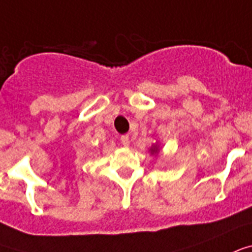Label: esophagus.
I'll use <instances>...</instances> for the list:
<instances>
[{
	"instance_id": "obj_1",
	"label": "esophagus",
	"mask_w": 252,
	"mask_h": 252,
	"mask_svg": "<svg viewBox=\"0 0 252 252\" xmlns=\"http://www.w3.org/2000/svg\"><path fill=\"white\" fill-rule=\"evenodd\" d=\"M121 143L124 144L125 147H127L130 144V139H128V135H122L121 136Z\"/></svg>"
}]
</instances>
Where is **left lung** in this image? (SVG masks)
I'll use <instances>...</instances> for the list:
<instances>
[{"instance_id": "1", "label": "left lung", "mask_w": 252, "mask_h": 252, "mask_svg": "<svg viewBox=\"0 0 252 252\" xmlns=\"http://www.w3.org/2000/svg\"><path fill=\"white\" fill-rule=\"evenodd\" d=\"M151 151H153V153H155V151H158V150H157V147H154L153 150H151Z\"/></svg>"}]
</instances>
